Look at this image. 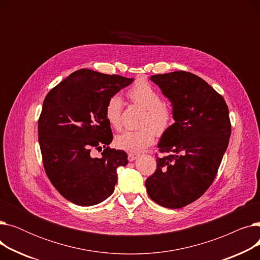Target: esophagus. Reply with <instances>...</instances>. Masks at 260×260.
Listing matches in <instances>:
<instances>
[{
    "mask_svg": "<svg viewBox=\"0 0 260 260\" xmlns=\"http://www.w3.org/2000/svg\"><path fill=\"white\" fill-rule=\"evenodd\" d=\"M139 157V155L138 154H134V153H128V161H134V160H136Z\"/></svg>",
    "mask_w": 260,
    "mask_h": 260,
    "instance_id": "esophagus-1",
    "label": "esophagus"
}]
</instances>
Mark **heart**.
<instances>
[{
    "label": "heart",
    "instance_id": "b5f03b06",
    "mask_svg": "<svg viewBox=\"0 0 260 260\" xmlns=\"http://www.w3.org/2000/svg\"><path fill=\"white\" fill-rule=\"evenodd\" d=\"M132 102L145 108L141 125L137 131H124L117 135L115 143L117 147L131 153H139L152 144L155 132L161 134L171 125L173 115L171 109L163 103L160 92L146 81H138L128 90ZM123 99L114 94L106 102L104 115L107 123L115 129L121 127Z\"/></svg>",
    "mask_w": 260,
    "mask_h": 260
}]
</instances>
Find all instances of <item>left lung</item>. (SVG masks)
I'll return each instance as SVG.
<instances>
[{"label":"left lung","mask_w":260,"mask_h":260,"mask_svg":"<svg viewBox=\"0 0 260 260\" xmlns=\"http://www.w3.org/2000/svg\"><path fill=\"white\" fill-rule=\"evenodd\" d=\"M169 99L174 123L162 134L157 169L145 186L160 206L180 209L201 197L214 181L231 136L229 108L206 81L186 72L149 77Z\"/></svg>","instance_id":"1"}]
</instances>
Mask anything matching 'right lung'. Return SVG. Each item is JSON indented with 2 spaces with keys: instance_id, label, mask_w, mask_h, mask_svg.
<instances>
[{
  "instance_id": "right-lung-1",
  "label": "right lung",
  "mask_w": 260,
  "mask_h": 260,
  "mask_svg": "<svg viewBox=\"0 0 260 260\" xmlns=\"http://www.w3.org/2000/svg\"><path fill=\"white\" fill-rule=\"evenodd\" d=\"M134 78L90 70L73 73L46 95L38 135L45 172L68 201L89 207L114 193L117 169L125 167L127 154L109 148L113 140L104 109L107 100L133 83ZM105 151L93 158V147Z\"/></svg>"
}]
</instances>
